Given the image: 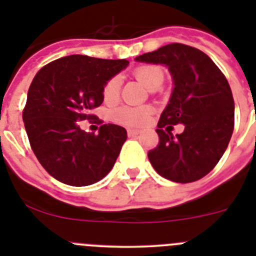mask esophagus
Listing matches in <instances>:
<instances>
[{
    "label": "esophagus",
    "mask_w": 256,
    "mask_h": 256,
    "mask_svg": "<svg viewBox=\"0 0 256 256\" xmlns=\"http://www.w3.org/2000/svg\"><path fill=\"white\" fill-rule=\"evenodd\" d=\"M126 133H128V136H130V137H133V136L138 134L140 130H126Z\"/></svg>",
    "instance_id": "34e87169"
}]
</instances>
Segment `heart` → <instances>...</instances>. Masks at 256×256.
Listing matches in <instances>:
<instances>
[{
    "label": "heart",
    "mask_w": 256,
    "mask_h": 256,
    "mask_svg": "<svg viewBox=\"0 0 256 256\" xmlns=\"http://www.w3.org/2000/svg\"><path fill=\"white\" fill-rule=\"evenodd\" d=\"M133 76L148 90L155 91L162 84L165 78L164 70L159 65L146 64L133 70ZM120 94V80L112 76L104 84L102 98L106 104L116 102ZM151 115V108L148 106H120L112 108L110 119L115 123L126 126H142L148 123Z\"/></svg>",
    "instance_id": "b5f03b06"
}]
</instances>
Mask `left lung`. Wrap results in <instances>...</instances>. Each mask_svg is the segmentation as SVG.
<instances>
[{
  "label": "left lung",
  "instance_id": "obj_1",
  "mask_svg": "<svg viewBox=\"0 0 256 256\" xmlns=\"http://www.w3.org/2000/svg\"><path fill=\"white\" fill-rule=\"evenodd\" d=\"M141 62L164 64L174 90L160 115L159 144L148 156L162 177L178 183L201 180L214 169L230 144L234 126V102L224 74L200 50L170 44L136 58ZM185 130L173 136V125Z\"/></svg>",
  "mask_w": 256,
  "mask_h": 256
}]
</instances>
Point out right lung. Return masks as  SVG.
<instances>
[{
  "mask_svg": "<svg viewBox=\"0 0 256 256\" xmlns=\"http://www.w3.org/2000/svg\"><path fill=\"white\" fill-rule=\"evenodd\" d=\"M126 65L124 58L70 55L48 62L33 78L22 120L32 150L55 180L90 186L112 169L126 130L102 124L94 134L80 130L78 122L97 117L90 112L102 104L104 84Z\"/></svg>",
  "mask_w": 256,
  "mask_h": 256,
  "instance_id": "right-lung-1",
  "label": "right lung"
}]
</instances>
